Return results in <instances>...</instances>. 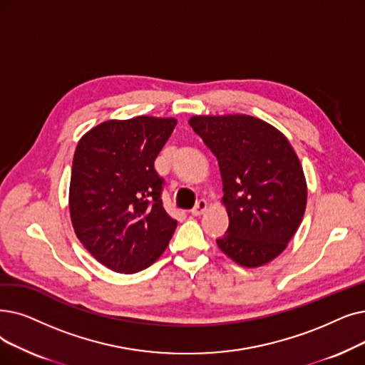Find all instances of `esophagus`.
Returning a JSON list of instances; mask_svg holds the SVG:
<instances>
[{
	"label": "esophagus",
	"mask_w": 365,
	"mask_h": 365,
	"mask_svg": "<svg viewBox=\"0 0 365 365\" xmlns=\"http://www.w3.org/2000/svg\"><path fill=\"white\" fill-rule=\"evenodd\" d=\"M205 210H207V201L200 200V201L197 202L195 207L191 210V213H192L194 216H200V215H202Z\"/></svg>",
	"instance_id": "34e87169"
}]
</instances>
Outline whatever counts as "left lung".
Returning a JSON list of instances; mask_svg holds the SVG:
<instances>
[{
    "label": "left lung",
    "instance_id": "8db88e82",
    "mask_svg": "<svg viewBox=\"0 0 365 365\" xmlns=\"http://www.w3.org/2000/svg\"><path fill=\"white\" fill-rule=\"evenodd\" d=\"M189 125L216 156L230 225L216 240L242 267L268 264L287 249L303 220L307 183L288 141L247 115L192 116Z\"/></svg>",
    "mask_w": 365,
    "mask_h": 365
}]
</instances>
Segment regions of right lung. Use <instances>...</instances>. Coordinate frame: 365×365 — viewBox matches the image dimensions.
<instances>
[{"label": "right lung", "instance_id": "right-lung-1", "mask_svg": "<svg viewBox=\"0 0 365 365\" xmlns=\"http://www.w3.org/2000/svg\"><path fill=\"white\" fill-rule=\"evenodd\" d=\"M176 123L155 116L112 119L78 140L68 194L71 224L86 250L112 272L145 270L178 227L163 207L164 180L153 167Z\"/></svg>", "mask_w": 365, "mask_h": 365}]
</instances>
